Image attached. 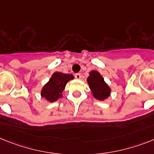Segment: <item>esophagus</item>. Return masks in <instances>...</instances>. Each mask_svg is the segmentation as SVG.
Masks as SVG:
<instances>
[{"label":"esophagus","instance_id":"1","mask_svg":"<svg viewBox=\"0 0 154 154\" xmlns=\"http://www.w3.org/2000/svg\"><path fill=\"white\" fill-rule=\"evenodd\" d=\"M75 78H76V79H81V73H76V74H75Z\"/></svg>","mask_w":154,"mask_h":154}]
</instances>
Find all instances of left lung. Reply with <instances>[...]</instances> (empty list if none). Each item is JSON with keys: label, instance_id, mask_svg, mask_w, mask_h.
Here are the masks:
<instances>
[{"label": "left lung", "instance_id": "obj_1", "mask_svg": "<svg viewBox=\"0 0 154 154\" xmlns=\"http://www.w3.org/2000/svg\"><path fill=\"white\" fill-rule=\"evenodd\" d=\"M88 83L91 88L93 96L99 100L108 98L110 94V88L105 83L100 73L97 71H91L90 76L88 77Z\"/></svg>", "mask_w": 154, "mask_h": 154}]
</instances>
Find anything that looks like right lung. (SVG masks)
Masks as SVG:
<instances>
[{
    "mask_svg": "<svg viewBox=\"0 0 154 154\" xmlns=\"http://www.w3.org/2000/svg\"><path fill=\"white\" fill-rule=\"evenodd\" d=\"M72 79H73L72 74H65L59 72L53 73L51 79L44 86L41 91V96L49 102L56 101L62 97V92L67 82Z\"/></svg>",
    "mask_w": 154,
    "mask_h": 154,
    "instance_id": "obj_1",
    "label": "right lung"
}]
</instances>
